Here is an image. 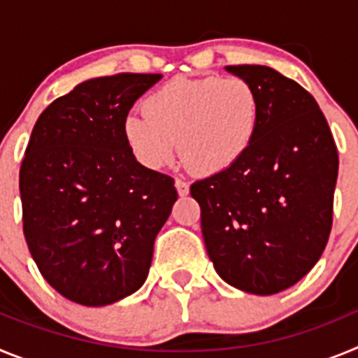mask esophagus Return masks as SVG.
<instances>
[{
    "instance_id": "obj_1",
    "label": "esophagus",
    "mask_w": 358,
    "mask_h": 358,
    "mask_svg": "<svg viewBox=\"0 0 358 358\" xmlns=\"http://www.w3.org/2000/svg\"><path fill=\"white\" fill-rule=\"evenodd\" d=\"M176 188L177 192H179V195H182V197L189 194V185L185 179H176Z\"/></svg>"
}]
</instances>
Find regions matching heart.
<instances>
[{
	"mask_svg": "<svg viewBox=\"0 0 358 358\" xmlns=\"http://www.w3.org/2000/svg\"><path fill=\"white\" fill-rule=\"evenodd\" d=\"M143 110L123 125L138 161L161 169L172 159L177 140L181 159L199 176L235 166L260 123V98L242 77L173 78L145 98Z\"/></svg>",
	"mask_w": 358,
	"mask_h": 358,
	"instance_id": "b5f03b06",
	"label": "heart"
}]
</instances>
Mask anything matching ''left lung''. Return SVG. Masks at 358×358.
I'll return each instance as SVG.
<instances>
[{
    "mask_svg": "<svg viewBox=\"0 0 358 358\" xmlns=\"http://www.w3.org/2000/svg\"><path fill=\"white\" fill-rule=\"evenodd\" d=\"M255 85L260 123L245 156L195 181L206 251L218 276L271 296L317 264L334 222L339 154L315 98L268 66H226Z\"/></svg>",
    "mask_w": 358,
    "mask_h": 358,
    "instance_id": "left-lung-1",
    "label": "left lung"
}]
</instances>
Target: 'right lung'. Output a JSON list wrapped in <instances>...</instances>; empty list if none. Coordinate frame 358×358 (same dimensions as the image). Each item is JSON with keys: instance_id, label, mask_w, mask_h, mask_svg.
<instances>
[{"instance_id": "1", "label": "right lung", "mask_w": 358, "mask_h": 358, "mask_svg": "<svg viewBox=\"0 0 358 358\" xmlns=\"http://www.w3.org/2000/svg\"><path fill=\"white\" fill-rule=\"evenodd\" d=\"M159 73L91 78L43 110L19 170L23 233L41 274L84 306L120 301L147 280L170 217L173 177L136 161L125 118Z\"/></svg>"}]
</instances>
